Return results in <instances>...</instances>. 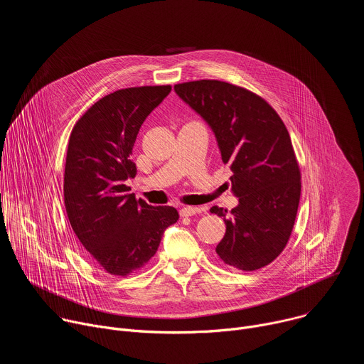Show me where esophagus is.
<instances>
[{
    "label": "esophagus",
    "mask_w": 364,
    "mask_h": 364,
    "mask_svg": "<svg viewBox=\"0 0 364 364\" xmlns=\"http://www.w3.org/2000/svg\"><path fill=\"white\" fill-rule=\"evenodd\" d=\"M203 209H200V207H183V209H180V216L181 218H187V216H194L196 213H200Z\"/></svg>",
    "instance_id": "esophagus-1"
}]
</instances>
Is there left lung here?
Returning a JSON list of instances; mask_svg holds the SVG:
<instances>
[{
  "mask_svg": "<svg viewBox=\"0 0 364 364\" xmlns=\"http://www.w3.org/2000/svg\"><path fill=\"white\" fill-rule=\"evenodd\" d=\"M174 90L210 127L233 173L232 193L239 204L230 213L218 205L210 209L226 223L216 253L240 271L267 267L291 236L301 194L299 168L282 119L262 97L226 82L196 80Z\"/></svg>",
  "mask_w": 364,
  "mask_h": 364,
  "instance_id": "left-lung-1",
  "label": "left lung"
}]
</instances>
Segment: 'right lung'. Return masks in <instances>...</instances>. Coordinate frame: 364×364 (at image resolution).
<instances>
[{
	"label": "right lung",
	"mask_w": 364,
	"mask_h": 364,
	"mask_svg": "<svg viewBox=\"0 0 364 364\" xmlns=\"http://www.w3.org/2000/svg\"><path fill=\"white\" fill-rule=\"evenodd\" d=\"M171 86L121 89L99 99L76 122L68 146L65 205L89 256L112 275H128L157 252L178 220L170 205L154 207L129 193L131 159L141 125Z\"/></svg>",
	"instance_id": "right-lung-1"
}]
</instances>
